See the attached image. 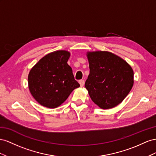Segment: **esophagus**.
<instances>
[{"label":"esophagus","instance_id":"34e87169","mask_svg":"<svg viewBox=\"0 0 156 156\" xmlns=\"http://www.w3.org/2000/svg\"><path fill=\"white\" fill-rule=\"evenodd\" d=\"M84 83H85V81H84L83 80H80L79 81V83L81 87H83L84 86Z\"/></svg>","mask_w":156,"mask_h":156}]
</instances>
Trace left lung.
<instances>
[{
  "label": "left lung",
  "instance_id": "obj_1",
  "mask_svg": "<svg viewBox=\"0 0 156 156\" xmlns=\"http://www.w3.org/2000/svg\"><path fill=\"white\" fill-rule=\"evenodd\" d=\"M90 74L85 83L91 100L103 109L121 103L133 86V70L126 61L108 51L87 53Z\"/></svg>",
  "mask_w": 156,
  "mask_h": 156
}]
</instances>
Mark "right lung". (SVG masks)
<instances>
[{
	"label": "right lung",
	"mask_w": 156,
	"mask_h": 156,
	"mask_svg": "<svg viewBox=\"0 0 156 156\" xmlns=\"http://www.w3.org/2000/svg\"><path fill=\"white\" fill-rule=\"evenodd\" d=\"M70 53L59 50L48 53L30 70L29 88L38 103L55 108L64 103L74 89L80 87L67 64Z\"/></svg>",
	"instance_id": "add662e5"
}]
</instances>
